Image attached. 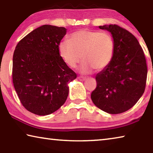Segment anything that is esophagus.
I'll list each match as a JSON object with an SVG mask.
<instances>
[{"label": "esophagus", "instance_id": "obj_1", "mask_svg": "<svg viewBox=\"0 0 153 153\" xmlns=\"http://www.w3.org/2000/svg\"><path fill=\"white\" fill-rule=\"evenodd\" d=\"M77 78H78V79L79 80V81H85V80L86 79V77H82V76H79L78 77H77Z\"/></svg>", "mask_w": 153, "mask_h": 153}]
</instances>
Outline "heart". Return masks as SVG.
I'll return each instance as SVG.
<instances>
[{"instance_id":"obj_1","label":"heart","mask_w":153,"mask_h":153,"mask_svg":"<svg viewBox=\"0 0 153 153\" xmlns=\"http://www.w3.org/2000/svg\"><path fill=\"white\" fill-rule=\"evenodd\" d=\"M58 50L63 61L71 68L84 59L78 70L86 74L108 66L114 55L115 42L109 33L82 29L71 33L69 40L60 42Z\"/></svg>"}]
</instances>
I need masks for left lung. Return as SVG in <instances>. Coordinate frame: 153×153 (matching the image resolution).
Masks as SVG:
<instances>
[{
    "label": "left lung",
    "instance_id": "1",
    "mask_svg": "<svg viewBox=\"0 0 153 153\" xmlns=\"http://www.w3.org/2000/svg\"><path fill=\"white\" fill-rule=\"evenodd\" d=\"M109 32L115 42L112 61L97 74L91 99L100 109L119 114L131 108L143 94L147 66L143 50L135 36L117 25L98 26Z\"/></svg>",
    "mask_w": 153,
    "mask_h": 153
}]
</instances>
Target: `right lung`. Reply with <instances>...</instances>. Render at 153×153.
<instances>
[{
	"instance_id": "obj_1",
	"label": "right lung",
	"mask_w": 153,
	"mask_h": 153,
	"mask_svg": "<svg viewBox=\"0 0 153 153\" xmlns=\"http://www.w3.org/2000/svg\"><path fill=\"white\" fill-rule=\"evenodd\" d=\"M63 27L44 25L17 44L13 57V82L23 106L38 115L58 110L76 78L59 55L58 46L66 34Z\"/></svg>"
}]
</instances>
